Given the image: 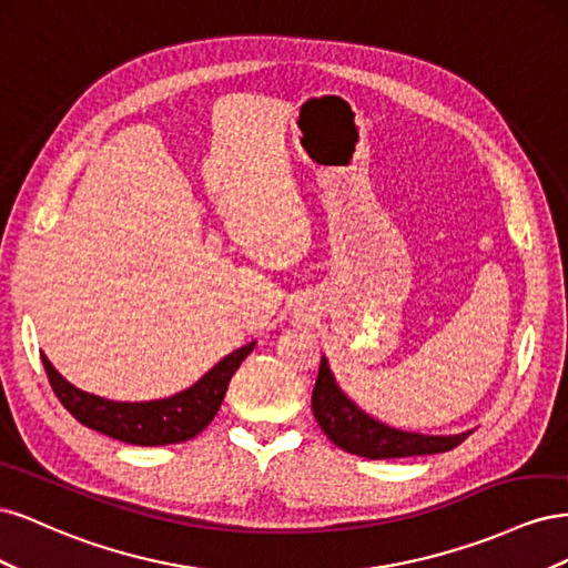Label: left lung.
Here are the masks:
<instances>
[{"instance_id": "obj_1", "label": "left lung", "mask_w": 568, "mask_h": 568, "mask_svg": "<svg viewBox=\"0 0 568 568\" xmlns=\"http://www.w3.org/2000/svg\"><path fill=\"white\" fill-rule=\"evenodd\" d=\"M313 415L326 438L338 445L341 450L367 459L448 453L471 434L464 432L455 436H422L376 422L336 386L334 374L329 365H326V357H322L313 388Z\"/></svg>"}]
</instances>
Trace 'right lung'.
I'll return each mask as SVG.
<instances>
[{"instance_id":"1","label":"right lung","mask_w":568,"mask_h":568,"mask_svg":"<svg viewBox=\"0 0 568 568\" xmlns=\"http://www.w3.org/2000/svg\"><path fill=\"white\" fill-rule=\"evenodd\" d=\"M255 343H246L239 351L222 357L201 379L173 398L149 403H118L99 398L68 384L63 376L42 355V365L61 405L71 415L94 432L132 445H170L199 436L213 422L225 400L232 374L244 363Z\"/></svg>"}]
</instances>
